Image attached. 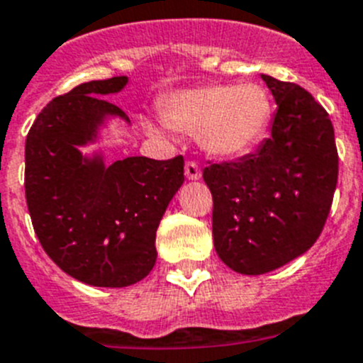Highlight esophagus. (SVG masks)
I'll list each match as a JSON object with an SVG mask.
<instances>
[{
    "instance_id": "obj_1",
    "label": "esophagus",
    "mask_w": 363,
    "mask_h": 363,
    "mask_svg": "<svg viewBox=\"0 0 363 363\" xmlns=\"http://www.w3.org/2000/svg\"><path fill=\"white\" fill-rule=\"evenodd\" d=\"M185 176H187L189 179L201 178V169H200V165H198V162L191 160V162L185 163Z\"/></svg>"
}]
</instances>
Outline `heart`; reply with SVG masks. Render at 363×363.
<instances>
[{
	"label": "heart",
	"mask_w": 363,
	"mask_h": 363,
	"mask_svg": "<svg viewBox=\"0 0 363 363\" xmlns=\"http://www.w3.org/2000/svg\"><path fill=\"white\" fill-rule=\"evenodd\" d=\"M167 125L198 134L205 152L236 158L259 143L272 118V99L258 83H211L185 89L163 101Z\"/></svg>",
	"instance_id": "1"
}]
</instances>
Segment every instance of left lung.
<instances>
[{"label":"left lung","instance_id":"1","mask_svg":"<svg viewBox=\"0 0 363 363\" xmlns=\"http://www.w3.org/2000/svg\"><path fill=\"white\" fill-rule=\"evenodd\" d=\"M278 111L256 152L213 163V236L221 262L264 274L303 255L322 234L338 182L335 129L325 108L296 83L262 74Z\"/></svg>","mask_w":363,"mask_h":363}]
</instances>
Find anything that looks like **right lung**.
<instances>
[{
    "mask_svg": "<svg viewBox=\"0 0 363 363\" xmlns=\"http://www.w3.org/2000/svg\"><path fill=\"white\" fill-rule=\"evenodd\" d=\"M125 76L82 83L43 107L25 142V198L43 251L69 277L94 287H127L152 271L156 229L184 184V156L85 162L78 145L104 116L125 112L101 96Z\"/></svg>",
    "mask_w": 363,
    "mask_h": 363,
    "instance_id": "add662e5",
    "label": "right lung"
}]
</instances>
